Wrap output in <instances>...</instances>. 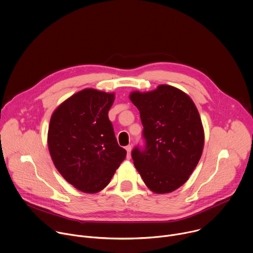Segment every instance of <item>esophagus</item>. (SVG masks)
<instances>
[{"instance_id": "esophagus-1", "label": "esophagus", "mask_w": 253, "mask_h": 253, "mask_svg": "<svg viewBox=\"0 0 253 253\" xmlns=\"http://www.w3.org/2000/svg\"><path fill=\"white\" fill-rule=\"evenodd\" d=\"M126 151H127V157L130 159L131 158V151H132V146L131 145H128L126 147Z\"/></svg>"}]
</instances>
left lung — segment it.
Here are the masks:
<instances>
[{"label": "left lung", "mask_w": 253, "mask_h": 253, "mask_svg": "<svg viewBox=\"0 0 253 253\" xmlns=\"http://www.w3.org/2000/svg\"><path fill=\"white\" fill-rule=\"evenodd\" d=\"M129 98L140 111L146 140L144 151H132L134 166L153 193L174 192L202 157L205 132L199 111L187 93L167 84L133 91Z\"/></svg>", "instance_id": "obj_1"}]
</instances>
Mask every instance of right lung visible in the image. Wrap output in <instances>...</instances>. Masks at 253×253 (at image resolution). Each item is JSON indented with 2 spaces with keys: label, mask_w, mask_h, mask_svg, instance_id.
<instances>
[{
  "label": "right lung",
  "mask_w": 253,
  "mask_h": 253,
  "mask_svg": "<svg viewBox=\"0 0 253 253\" xmlns=\"http://www.w3.org/2000/svg\"><path fill=\"white\" fill-rule=\"evenodd\" d=\"M114 99V93L85 88L58 105L50 117L51 160L65 181L83 193L102 191L126 157L108 118Z\"/></svg>",
  "instance_id": "add662e5"
}]
</instances>
